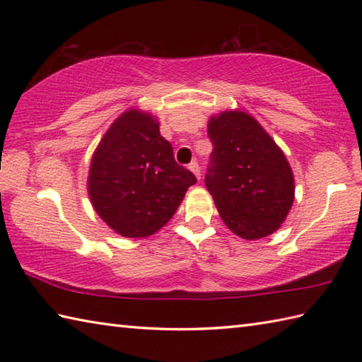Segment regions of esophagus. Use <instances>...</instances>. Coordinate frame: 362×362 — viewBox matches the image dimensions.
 Wrapping results in <instances>:
<instances>
[{
  "instance_id": "esophagus-1",
  "label": "esophagus",
  "mask_w": 362,
  "mask_h": 362,
  "mask_svg": "<svg viewBox=\"0 0 362 362\" xmlns=\"http://www.w3.org/2000/svg\"><path fill=\"white\" fill-rule=\"evenodd\" d=\"M188 168H189V171L196 175V179L201 180V175H202V174H201V166H199V165L196 163V161H193V163H189Z\"/></svg>"
}]
</instances>
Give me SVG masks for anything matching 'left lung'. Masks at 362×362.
Returning <instances> with one entry per match:
<instances>
[{
  "label": "left lung",
  "mask_w": 362,
  "mask_h": 362,
  "mask_svg": "<svg viewBox=\"0 0 362 362\" xmlns=\"http://www.w3.org/2000/svg\"><path fill=\"white\" fill-rule=\"evenodd\" d=\"M206 132L213 152L205 185L221 219L247 241L276 232L296 196L294 174L280 146L240 109L213 115Z\"/></svg>",
  "instance_id": "obj_1"
}]
</instances>
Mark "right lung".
Here are the masks:
<instances>
[{
	"instance_id": "add662e5",
	"label": "right lung",
	"mask_w": 362,
	"mask_h": 362,
	"mask_svg": "<svg viewBox=\"0 0 362 362\" xmlns=\"http://www.w3.org/2000/svg\"><path fill=\"white\" fill-rule=\"evenodd\" d=\"M194 183V174L175 163L157 117L134 107L122 112L99 141L87 189L98 216L113 232L146 238L174 216Z\"/></svg>"
}]
</instances>
